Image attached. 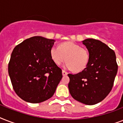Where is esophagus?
Wrapping results in <instances>:
<instances>
[{"mask_svg":"<svg viewBox=\"0 0 123 123\" xmlns=\"http://www.w3.org/2000/svg\"><path fill=\"white\" fill-rule=\"evenodd\" d=\"M62 75H63V76H66V75H67V74H68L67 71H66L65 70H64V69H62Z\"/></svg>","mask_w":123,"mask_h":123,"instance_id":"obj_1","label":"esophagus"}]
</instances>
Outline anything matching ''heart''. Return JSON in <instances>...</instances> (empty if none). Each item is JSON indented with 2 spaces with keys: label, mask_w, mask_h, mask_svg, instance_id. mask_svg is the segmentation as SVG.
<instances>
[{
  "label": "heart",
  "mask_w": 123,
  "mask_h": 123,
  "mask_svg": "<svg viewBox=\"0 0 123 123\" xmlns=\"http://www.w3.org/2000/svg\"><path fill=\"white\" fill-rule=\"evenodd\" d=\"M50 57L57 65L67 62L66 67L75 72H80L86 68L89 60V52L85 47L74 42H65L58 47L53 46L50 49Z\"/></svg>",
  "instance_id": "1"
}]
</instances>
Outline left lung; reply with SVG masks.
Instances as JSON below:
<instances>
[{
    "instance_id": "obj_1",
    "label": "left lung",
    "mask_w": 123,
    "mask_h": 123,
    "mask_svg": "<svg viewBox=\"0 0 123 123\" xmlns=\"http://www.w3.org/2000/svg\"><path fill=\"white\" fill-rule=\"evenodd\" d=\"M89 52L87 66L79 73L68 74L69 92L77 101L92 105L104 99L112 89L118 66L114 51L94 39L82 41Z\"/></svg>"
}]
</instances>
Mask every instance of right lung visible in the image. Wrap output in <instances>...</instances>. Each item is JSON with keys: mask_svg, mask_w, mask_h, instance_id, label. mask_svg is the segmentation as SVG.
Listing matches in <instances>:
<instances>
[{"mask_svg": "<svg viewBox=\"0 0 123 123\" xmlns=\"http://www.w3.org/2000/svg\"><path fill=\"white\" fill-rule=\"evenodd\" d=\"M54 41L34 36L12 50L8 64L9 75L13 89L24 101L41 103L55 93L62 74L50 57Z\"/></svg>", "mask_w": 123, "mask_h": 123, "instance_id": "add662e5", "label": "right lung"}]
</instances>
